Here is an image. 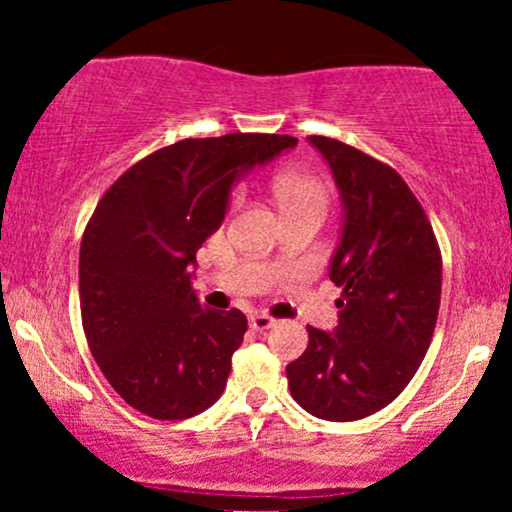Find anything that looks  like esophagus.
<instances>
[{
    "mask_svg": "<svg viewBox=\"0 0 512 512\" xmlns=\"http://www.w3.org/2000/svg\"><path fill=\"white\" fill-rule=\"evenodd\" d=\"M274 325H276L274 317L262 315V313L250 315V327H252V330H255V332H267V330H272Z\"/></svg>",
    "mask_w": 512,
    "mask_h": 512,
    "instance_id": "1",
    "label": "esophagus"
}]
</instances>
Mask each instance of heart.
<instances>
[{
    "label": "heart",
    "mask_w": 512,
    "mask_h": 512,
    "mask_svg": "<svg viewBox=\"0 0 512 512\" xmlns=\"http://www.w3.org/2000/svg\"><path fill=\"white\" fill-rule=\"evenodd\" d=\"M276 199H279L284 214L293 211H322L325 214L327 204H330V190H327L325 180L310 173H284L276 180ZM243 204V190H236L228 202V211H238Z\"/></svg>",
    "instance_id": "heart-1"
}]
</instances>
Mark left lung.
<instances>
[{"label": "left lung", "mask_w": 512, "mask_h": 512, "mask_svg": "<svg viewBox=\"0 0 512 512\" xmlns=\"http://www.w3.org/2000/svg\"><path fill=\"white\" fill-rule=\"evenodd\" d=\"M330 163L344 228L330 279L342 289L334 332L308 327L286 366L291 397L327 421L387 407L424 361L436 330L443 260L424 207L395 168L330 137H308Z\"/></svg>", "instance_id": "1"}]
</instances>
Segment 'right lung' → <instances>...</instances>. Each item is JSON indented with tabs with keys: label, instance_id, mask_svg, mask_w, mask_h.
<instances>
[{
	"label": "right lung",
	"instance_id": "obj_1",
	"mask_svg": "<svg viewBox=\"0 0 512 512\" xmlns=\"http://www.w3.org/2000/svg\"><path fill=\"white\" fill-rule=\"evenodd\" d=\"M296 144L252 132L182 139L134 163L101 197L81 238V322L129 407L178 421L221 397L248 320L238 308H204L192 264L240 173Z\"/></svg>",
	"mask_w": 512,
	"mask_h": 512
}]
</instances>
